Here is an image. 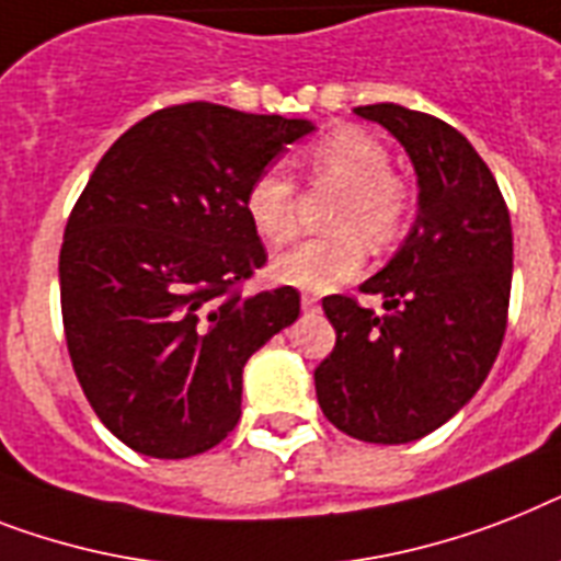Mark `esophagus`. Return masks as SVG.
Wrapping results in <instances>:
<instances>
[{
  "label": "esophagus",
  "instance_id": "34e87169",
  "mask_svg": "<svg viewBox=\"0 0 561 561\" xmlns=\"http://www.w3.org/2000/svg\"><path fill=\"white\" fill-rule=\"evenodd\" d=\"M320 308V299L313 294H302V311H317Z\"/></svg>",
  "mask_w": 561,
  "mask_h": 561
}]
</instances>
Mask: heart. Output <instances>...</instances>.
Here are the masks:
<instances>
[{"instance_id":"heart-1","label":"heart","mask_w":561,"mask_h":561,"mask_svg":"<svg viewBox=\"0 0 561 561\" xmlns=\"http://www.w3.org/2000/svg\"><path fill=\"white\" fill-rule=\"evenodd\" d=\"M305 170L320 184L343 186L331 225L334 236L308 239L273 259V276L282 285L325 294L352 282L366 265L368 244L389 248L407 233L412 218V193L407 181L391 172L389 149L357 126L328 131L308 152ZM244 213L259 236L271 244L290 241L299 230V186L282 167H265L244 190Z\"/></svg>"}]
</instances>
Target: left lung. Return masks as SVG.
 I'll return each mask as SVG.
<instances>
[{"instance_id": "obj_1", "label": "left lung", "mask_w": 561, "mask_h": 561, "mask_svg": "<svg viewBox=\"0 0 561 561\" xmlns=\"http://www.w3.org/2000/svg\"><path fill=\"white\" fill-rule=\"evenodd\" d=\"M394 135L421 186L400 253L354 296H325L334 352L313 371L322 414L368 444H409L438 430L490 375L507 331L513 227L493 172L461 131L426 112L354 108Z\"/></svg>"}]
</instances>
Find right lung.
Here are the masks:
<instances>
[{
	"label": "right lung",
	"instance_id": "right-lung-1",
	"mask_svg": "<svg viewBox=\"0 0 561 561\" xmlns=\"http://www.w3.org/2000/svg\"><path fill=\"white\" fill-rule=\"evenodd\" d=\"M313 131L218 103L167 106L108 147L68 216L59 305L68 354L106 430L152 458L213 449L241 417V368L299 317L265 267L250 178Z\"/></svg>",
	"mask_w": 561,
	"mask_h": 561
}]
</instances>
